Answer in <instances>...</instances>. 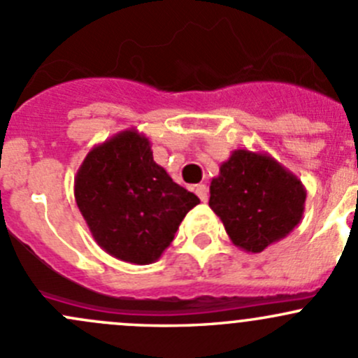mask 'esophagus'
Instances as JSON below:
<instances>
[{
    "label": "esophagus",
    "instance_id": "1",
    "mask_svg": "<svg viewBox=\"0 0 358 358\" xmlns=\"http://www.w3.org/2000/svg\"><path fill=\"white\" fill-rule=\"evenodd\" d=\"M194 191H196V194H198V196H200L201 201L208 200V187H206L205 184H196Z\"/></svg>",
    "mask_w": 358,
    "mask_h": 358
}]
</instances>
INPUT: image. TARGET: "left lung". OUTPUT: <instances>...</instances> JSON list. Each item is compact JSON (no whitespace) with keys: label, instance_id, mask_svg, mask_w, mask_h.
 I'll return each mask as SVG.
<instances>
[{"label":"left lung","instance_id":"8db88e82","mask_svg":"<svg viewBox=\"0 0 358 358\" xmlns=\"http://www.w3.org/2000/svg\"><path fill=\"white\" fill-rule=\"evenodd\" d=\"M307 189L267 153L234 150L210 182V208L238 248L260 253L300 224Z\"/></svg>","mask_w":358,"mask_h":358}]
</instances>
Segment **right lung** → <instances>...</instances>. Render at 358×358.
Wrapping results in <instances>:
<instances>
[{
	"label": "right lung",
	"mask_w": 358,
	"mask_h": 358,
	"mask_svg": "<svg viewBox=\"0 0 358 358\" xmlns=\"http://www.w3.org/2000/svg\"><path fill=\"white\" fill-rule=\"evenodd\" d=\"M76 203L94 241L115 259L157 262L200 198L153 160L152 143L136 129L99 143L73 179Z\"/></svg>",
	"instance_id": "obj_1"
}]
</instances>
